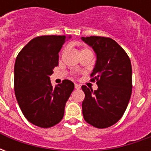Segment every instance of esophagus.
<instances>
[{
  "mask_svg": "<svg viewBox=\"0 0 151 151\" xmlns=\"http://www.w3.org/2000/svg\"><path fill=\"white\" fill-rule=\"evenodd\" d=\"M74 87H75V89H80V88H81V86L78 85V84H77V83H75V85H74Z\"/></svg>",
  "mask_w": 151,
  "mask_h": 151,
  "instance_id": "34e87169",
  "label": "esophagus"
}]
</instances>
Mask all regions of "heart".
<instances>
[{"mask_svg": "<svg viewBox=\"0 0 151 151\" xmlns=\"http://www.w3.org/2000/svg\"><path fill=\"white\" fill-rule=\"evenodd\" d=\"M86 51H90V50L87 49V48H82V49L80 51V52H86Z\"/></svg>", "mask_w": 151, "mask_h": 151, "instance_id": "heart-1", "label": "heart"}]
</instances>
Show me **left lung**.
<instances>
[{"instance_id": "1", "label": "left lung", "mask_w": 151, "mask_h": 151, "mask_svg": "<svg viewBox=\"0 0 151 151\" xmlns=\"http://www.w3.org/2000/svg\"><path fill=\"white\" fill-rule=\"evenodd\" d=\"M92 47L96 61L91 76L98 89L82 86L85 99L82 114L85 120L99 129L116 124L126 110L132 94V66L129 57L118 43L110 38L82 37Z\"/></svg>"}]
</instances>
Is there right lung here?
<instances>
[{"label": "right lung", "mask_w": 151, "mask_h": 151, "mask_svg": "<svg viewBox=\"0 0 151 151\" xmlns=\"http://www.w3.org/2000/svg\"><path fill=\"white\" fill-rule=\"evenodd\" d=\"M71 36L44 35L31 40L14 65V91L25 117L36 126L50 128L62 120L73 82L64 80L53 87L50 76L58 65L59 52Z\"/></svg>", "instance_id": "1"}]
</instances>
